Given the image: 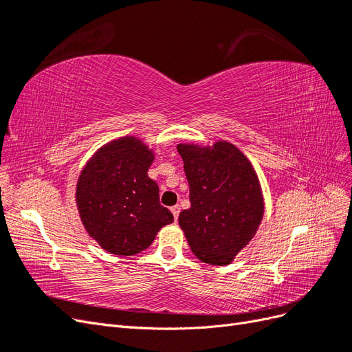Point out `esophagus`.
Listing matches in <instances>:
<instances>
[{
	"label": "esophagus",
	"instance_id": "1",
	"mask_svg": "<svg viewBox=\"0 0 352 352\" xmlns=\"http://www.w3.org/2000/svg\"><path fill=\"white\" fill-rule=\"evenodd\" d=\"M172 212H173V217H175V220H177V217H179V212H180V206H173L172 208Z\"/></svg>",
	"mask_w": 352,
	"mask_h": 352
}]
</instances>
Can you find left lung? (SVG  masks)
I'll list each match as a JSON object with an SVG mask.
<instances>
[{
	"instance_id": "8db88e82",
	"label": "left lung",
	"mask_w": 352,
	"mask_h": 352,
	"mask_svg": "<svg viewBox=\"0 0 352 352\" xmlns=\"http://www.w3.org/2000/svg\"><path fill=\"white\" fill-rule=\"evenodd\" d=\"M189 184L190 208L179 225L197 257L212 265L229 264L257 232L264 202L257 173L235 145L212 148L179 144Z\"/></svg>"
}]
</instances>
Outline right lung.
I'll list each match as a JSON object with an SVG mask.
<instances>
[{
	"label": "right lung",
	"instance_id": "add662e5",
	"mask_svg": "<svg viewBox=\"0 0 352 352\" xmlns=\"http://www.w3.org/2000/svg\"><path fill=\"white\" fill-rule=\"evenodd\" d=\"M153 160L142 141L124 136L100 148L82 170L76 188L82 223L110 254L144 251L173 221L160 204L158 185L148 177Z\"/></svg>",
	"mask_w": 352,
	"mask_h": 352
}]
</instances>
